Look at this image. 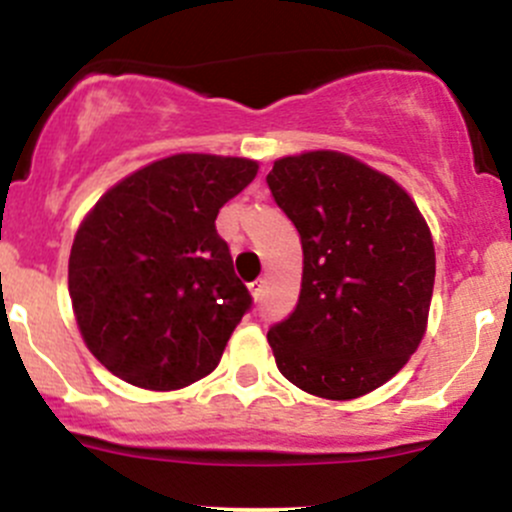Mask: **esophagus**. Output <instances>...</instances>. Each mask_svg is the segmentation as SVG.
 <instances>
[{
    "label": "esophagus",
    "instance_id": "34e87169",
    "mask_svg": "<svg viewBox=\"0 0 512 512\" xmlns=\"http://www.w3.org/2000/svg\"><path fill=\"white\" fill-rule=\"evenodd\" d=\"M250 292H252V297H255V302H260L262 292H265V280H255V282H252Z\"/></svg>",
    "mask_w": 512,
    "mask_h": 512
}]
</instances>
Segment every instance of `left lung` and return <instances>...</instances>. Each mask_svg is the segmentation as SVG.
<instances>
[{"instance_id": "8db88e82", "label": "left lung", "mask_w": 512, "mask_h": 512, "mask_svg": "<svg viewBox=\"0 0 512 512\" xmlns=\"http://www.w3.org/2000/svg\"><path fill=\"white\" fill-rule=\"evenodd\" d=\"M267 185L304 252L297 307L267 332L277 369L319 399H359L399 374L426 334L431 230L396 180L347 153L280 158Z\"/></svg>"}]
</instances>
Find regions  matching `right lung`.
<instances>
[{
    "label": "right lung",
    "mask_w": 512,
    "mask_h": 512,
    "mask_svg": "<svg viewBox=\"0 0 512 512\" xmlns=\"http://www.w3.org/2000/svg\"><path fill=\"white\" fill-rule=\"evenodd\" d=\"M257 168L250 158L175 153L113 185L79 225L71 304L86 347L113 376L173 391L220 364L252 297L215 218Z\"/></svg>",
    "instance_id": "right-lung-1"
}]
</instances>
